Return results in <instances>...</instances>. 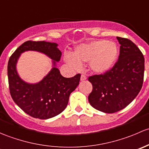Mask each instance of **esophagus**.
I'll return each mask as SVG.
<instances>
[{
	"instance_id": "1",
	"label": "esophagus",
	"mask_w": 149,
	"mask_h": 149,
	"mask_svg": "<svg viewBox=\"0 0 149 149\" xmlns=\"http://www.w3.org/2000/svg\"><path fill=\"white\" fill-rule=\"evenodd\" d=\"M86 79H87V77H86L85 74H82V75H81V77H80L81 80H82V81L85 80Z\"/></svg>"
}]
</instances>
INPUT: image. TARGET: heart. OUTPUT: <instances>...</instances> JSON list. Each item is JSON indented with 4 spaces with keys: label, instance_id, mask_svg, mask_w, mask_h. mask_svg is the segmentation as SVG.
<instances>
[{
    "label": "heart",
    "instance_id": "heart-1",
    "mask_svg": "<svg viewBox=\"0 0 149 149\" xmlns=\"http://www.w3.org/2000/svg\"><path fill=\"white\" fill-rule=\"evenodd\" d=\"M118 47L113 41L105 40L93 41L82 44L75 48L73 56L67 54L65 61L74 69L81 64L87 63L92 72L104 73L114 66L118 57Z\"/></svg>",
    "mask_w": 149,
    "mask_h": 149
}]
</instances>
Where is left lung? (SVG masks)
Returning a JSON list of instances; mask_svg holds the SVG:
<instances>
[{
    "instance_id": "obj_1",
    "label": "left lung",
    "mask_w": 149,
    "mask_h": 149,
    "mask_svg": "<svg viewBox=\"0 0 149 149\" xmlns=\"http://www.w3.org/2000/svg\"><path fill=\"white\" fill-rule=\"evenodd\" d=\"M120 47L118 59L104 74L89 77L93 90L88 96L91 106L113 113L128 106L143 85L144 57L137 46L125 38L117 37Z\"/></svg>"
}]
</instances>
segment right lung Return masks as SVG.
<instances>
[{
	"instance_id": "1",
	"label": "right lung",
	"mask_w": 149,
	"mask_h": 149,
	"mask_svg": "<svg viewBox=\"0 0 149 149\" xmlns=\"http://www.w3.org/2000/svg\"><path fill=\"white\" fill-rule=\"evenodd\" d=\"M56 43L27 41L21 44L9 58L8 78L10 94L15 103L31 117L49 119L57 116L66 108L71 93L80 80V74L66 78L56 68L62 52ZM36 51L45 53L53 60L54 67L39 83L29 84L22 81L16 71V63L21 53Z\"/></svg>"
}]
</instances>
